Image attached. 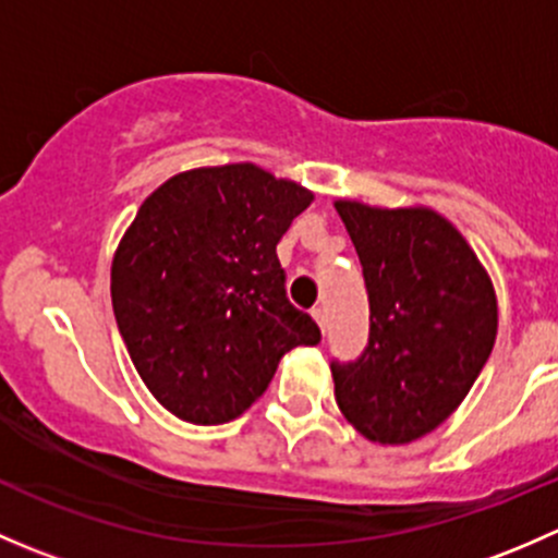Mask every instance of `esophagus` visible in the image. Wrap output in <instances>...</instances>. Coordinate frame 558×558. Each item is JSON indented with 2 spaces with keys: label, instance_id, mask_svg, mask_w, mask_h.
I'll use <instances>...</instances> for the list:
<instances>
[{
  "label": "esophagus",
  "instance_id": "esophagus-1",
  "mask_svg": "<svg viewBox=\"0 0 558 558\" xmlns=\"http://www.w3.org/2000/svg\"><path fill=\"white\" fill-rule=\"evenodd\" d=\"M313 318H315V324L320 326V331H326V311L324 307H313Z\"/></svg>",
  "mask_w": 558,
  "mask_h": 558
}]
</instances>
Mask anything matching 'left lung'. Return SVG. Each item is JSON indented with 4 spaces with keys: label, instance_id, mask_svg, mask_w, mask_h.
Segmentation results:
<instances>
[{
    "label": "left lung",
    "instance_id": "obj_1",
    "mask_svg": "<svg viewBox=\"0 0 558 558\" xmlns=\"http://www.w3.org/2000/svg\"><path fill=\"white\" fill-rule=\"evenodd\" d=\"M335 207L369 300L362 356L331 359L337 404L367 440L413 442L459 408L492 356L497 296L472 247L437 213Z\"/></svg>",
    "mask_w": 558,
    "mask_h": 558
}]
</instances>
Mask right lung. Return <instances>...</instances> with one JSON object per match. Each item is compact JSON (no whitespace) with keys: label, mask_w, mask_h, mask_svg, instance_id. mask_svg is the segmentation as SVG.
<instances>
[{"label":"right lung","mask_w":558,"mask_h":558,"mask_svg":"<svg viewBox=\"0 0 558 558\" xmlns=\"http://www.w3.org/2000/svg\"><path fill=\"white\" fill-rule=\"evenodd\" d=\"M311 202L291 180L227 165L174 174L137 210L112 258V311L143 384L178 418H238L283 353L320 342L275 253Z\"/></svg>","instance_id":"obj_1"}]
</instances>
